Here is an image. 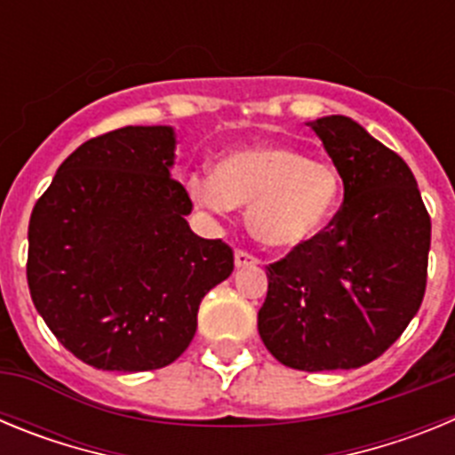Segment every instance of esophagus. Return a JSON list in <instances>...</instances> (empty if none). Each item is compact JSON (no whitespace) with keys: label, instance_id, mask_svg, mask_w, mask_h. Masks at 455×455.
Segmentation results:
<instances>
[{"label":"esophagus","instance_id":"obj_1","mask_svg":"<svg viewBox=\"0 0 455 455\" xmlns=\"http://www.w3.org/2000/svg\"><path fill=\"white\" fill-rule=\"evenodd\" d=\"M255 264H259V259H257L255 255H251V252H248V251H243V248H239V251L235 252V267L236 268L255 267Z\"/></svg>","mask_w":455,"mask_h":455}]
</instances>
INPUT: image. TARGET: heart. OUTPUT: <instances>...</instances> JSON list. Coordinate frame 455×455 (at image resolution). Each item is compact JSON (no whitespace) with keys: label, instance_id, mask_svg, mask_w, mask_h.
Instances as JSON below:
<instances>
[{"label":"heart","instance_id":"b5f03b06","mask_svg":"<svg viewBox=\"0 0 455 455\" xmlns=\"http://www.w3.org/2000/svg\"><path fill=\"white\" fill-rule=\"evenodd\" d=\"M191 198L216 214L248 207L259 243L293 251L315 241L341 204V178L328 162L293 148H251L225 156L212 172H196Z\"/></svg>","mask_w":455,"mask_h":455}]
</instances>
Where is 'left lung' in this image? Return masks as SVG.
Masks as SVG:
<instances>
[{
	"label": "left lung",
	"mask_w": 455,
	"mask_h": 455,
	"mask_svg": "<svg viewBox=\"0 0 455 455\" xmlns=\"http://www.w3.org/2000/svg\"><path fill=\"white\" fill-rule=\"evenodd\" d=\"M307 124L339 171L344 203L315 241L268 264L257 328L284 367L357 369L399 339L424 300L431 216L408 164L355 120Z\"/></svg>",
	"instance_id": "8db88e82"
}]
</instances>
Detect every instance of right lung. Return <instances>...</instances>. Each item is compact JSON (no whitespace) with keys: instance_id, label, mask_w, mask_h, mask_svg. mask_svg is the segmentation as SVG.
<instances>
[{"instance_id":"obj_1","label":"right lung","mask_w":455,"mask_h":455,"mask_svg":"<svg viewBox=\"0 0 455 455\" xmlns=\"http://www.w3.org/2000/svg\"><path fill=\"white\" fill-rule=\"evenodd\" d=\"M172 162L171 127L107 132L68 156L31 212V300L56 339L95 369L175 363L204 293L235 268L223 239L188 228L193 203Z\"/></svg>"}]
</instances>
